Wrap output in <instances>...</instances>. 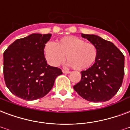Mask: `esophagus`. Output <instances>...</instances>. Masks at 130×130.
Segmentation results:
<instances>
[{"label": "esophagus", "instance_id": "esophagus-1", "mask_svg": "<svg viewBox=\"0 0 130 130\" xmlns=\"http://www.w3.org/2000/svg\"><path fill=\"white\" fill-rule=\"evenodd\" d=\"M62 72L64 73V74H69V73H70V72L69 71V70H65V69H63V70H62Z\"/></svg>", "mask_w": 130, "mask_h": 130}]
</instances>
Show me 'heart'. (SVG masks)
Instances as JSON below:
<instances>
[{
    "instance_id": "1",
    "label": "heart",
    "mask_w": 130,
    "mask_h": 130,
    "mask_svg": "<svg viewBox=\"0 0 130 130\" xmlns=\"http://www.w3.org/2000/svg\"><path fill=\"white\" fill-rule=\"evenodd\" d=\"M45 55L48 62L53 66L60 65L67 55L70 65L76 70H83L94 64L98 57V49L94 43L85 42L75 36H68L56 43H47Z\"/></svg>"
}]
</instances>
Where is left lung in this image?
Segmentation results:
<instances>
[{
	"instance_id": "8db88e82",
	"label": "left lung",
	"mask_w": 130,
	"mask_h": 130,
	"mask_svg": "<svg viewBox=\"0 0 130 130\" xmlns=\"http://www.w3.org/2000/svg\"><path fill=\"white\" fill-rule=\"evenodd\" d=\"M81 36L96 46L98 57L91 68L81 72V80L74 89L88 101H107L121 86L125 73L124 55L113 43L99 36L81 34Z\"/></svg>"
}]
</instances>
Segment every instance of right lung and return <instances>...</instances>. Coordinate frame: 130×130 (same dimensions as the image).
I'll return each mask as SVG.
<instances>
[{"mask_svg": "<svg viewBox=\"0 0 130 130\" xmlns=\"http://www.w3.org/2000/svg\"><path fill=\"white\" fill-rule=\"evenodd\" d=\"M52 34H31L17 39L3 54L4 79L9 91L27 101L49 93L60 69L47 65L44 48Z\"/></svg>", "mask_w": 130, "mask_h": 130, "instance_id": "obj_1", "label": "right lung"}]
</instances>
